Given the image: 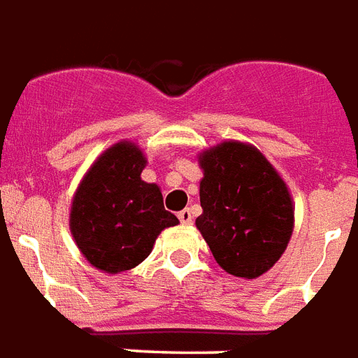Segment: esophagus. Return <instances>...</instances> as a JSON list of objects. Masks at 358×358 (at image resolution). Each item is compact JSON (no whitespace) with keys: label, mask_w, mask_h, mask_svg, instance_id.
Here are the masks:
<instances>
[{"label":"esophagus","mask_w":358,"mask_h":358,"mask_svg":"<svg viewBox=\"0 0 358 358\" xmlns=\"http://www.w3.org/2000/svg\"><path fill=\"white\" fill-rule=\"evenodd\" d=\"M177 217H179V221H181L182 225H190V223H192V213H190L189 208H185L182 211H179Z\"/></svg>","instance_id":"1"}]
</instances>
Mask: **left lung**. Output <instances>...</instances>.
Segmentation results:
<instances>
[{"label": "left lung", "instance_id": "8db88e82", "mask_svg": "<svg viewBox=\"0 0 358 358\" xmlns=\"http://www.w3.org/2000/svg\"><path fill=\"white\" fill-rule=\"evenodd\" d=\"M198 231L229 275L257 278L273 267L294 231V202L259 150L225 141L200 154Z\"/></svg>", "mask_w": 358, "mask_h": 358}]
</instances>
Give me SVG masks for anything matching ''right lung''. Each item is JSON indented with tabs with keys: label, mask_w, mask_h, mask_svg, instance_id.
Listing matches in <instances>:
<instances>
[{
	"label": "right lung",
	"mask_w": 358,
	"mask_h": 358,
	"mask_svg": "<svg viewBox=\"0 0 358 358\" xmlns=\"http://www.w3.org/2000/svg\"><path fill=\"white\" fill-rule=\"evenodd\" d=\"M147 158L135 143L106 148L85 173L70 210V231L87 262L118 275L152 252L158 234L179 219L164 208L154 182L141 179Z\"/></svg>",
	"instance_id": "1"
}]
</instances>
